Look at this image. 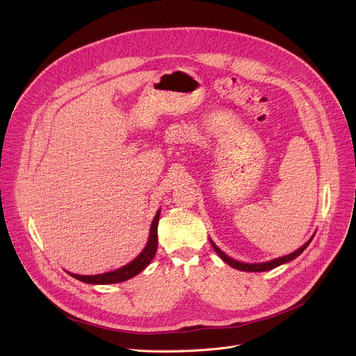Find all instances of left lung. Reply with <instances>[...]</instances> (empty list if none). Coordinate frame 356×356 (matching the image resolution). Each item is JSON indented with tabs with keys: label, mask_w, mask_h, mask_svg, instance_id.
Listing matches in <instances>:
<instances>
[{
	"label": "left lung",
	"mask_w": 356,
	"mask_h": 356,
	"mask_svg": "<svg viewBox=\"0 0 356 356\" xmlns=\"http://www.w3.org/2000/svg\"><path fill=\"white\" fill-rule=\"evenodd\" d=\"M312 239H313V236H312ZM312 239H310L309 242L304 243V245H302L300 249H297L296 252L290 253V255H285V257L273 259V261H269V262H262V264H243V262H239V261H234V259L229 258L225 252L220 250V249L213 243V241H210V243H211V246L214 248V250L217 252V255H218L220 258H222L227 265H230L232 268L239 269V270H246V273H262V270L274 269V268H277V266H280V265H282V264H286V262H290V261L296 259L298 255H301V253L304 252V249H306V248L310 245Z\"/></svg>",
	"instance_id": "1"
}]
</instances>
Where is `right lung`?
Masks as SVG:
<instances>
[{
    "label": "right lung",
    "instance_id": "add662e5",
    "mask_svg": "<svg viewBox=\"0 0 356 356\" xmlns=\"http://www.w3.org/2000/svg\"><path fill=\"white\" fill-rule=\"evenodd\" d=\"M159 216H161V210H158L154 222H152L150 226V232H149V239L147 243L145 246V249L140 252V255L133 259L130 264L122 266L120 269L115 270H110V273H104V274H98V275H78V274H71V277H74L75 280H79L82 282L87 284H115V282H123L130 280L131 277L138 275L139 273L150 264V261L154 259L156 249H158V222H159Z\"/></svg>",
    "mask_w": 356,
    "mask_h": 356
}]
</instances>
